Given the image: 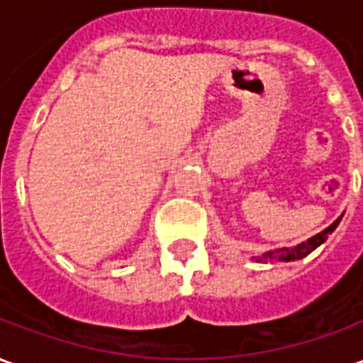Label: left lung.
<instances>
[{
    "label": "left lung",
    "instance_id": "left-lung-1",
    "mask_svg": "<svg viewBox=\"0 0 363 363\" xmlns=\"http://www.w3.org/2000/svg\"><path fill=\"white\" fill-rule=\"evenodd\" d=\"M340 220H342V216L340 218H336L330 225H328L327 229H323L320 233H317V235H313L311 239H307V241H303V243L296 245V247H284V249H276V251H267L262 252L260 257H252V260H259V262H262V260H280V262H291V260H299L303 259V257H307L309 252H313L319 245H323L325 241H327V237L333 233L336 229V225L340 223Z\"/></svg>",
    "mask_w": 363,
    "mask_h": 363
}]
</instances>
